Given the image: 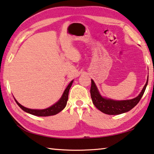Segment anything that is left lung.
<instances>
[{"label":"left lung","mask_w":154,"mask_h":154,"mask_svg":"<svg viewBox=\"0 0 154 154\" xmlns=\"http://www.w3.org/2000/svg\"><path fill=\"white\" fill-rule=\"evenodd\" d=\"M148 84V79L146 81L141 93L136 98L128 100L116 101L102 97L98 91L93 80L91 79V96L93 104L95 107L102 111V113L108 115H119L129 111L135 107L140 102L145 91L146 87Z\"/></svg>","instance_id":"obj_1"}]
</instances>
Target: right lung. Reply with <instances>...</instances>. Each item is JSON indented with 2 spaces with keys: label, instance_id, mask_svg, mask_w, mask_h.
<instances>
[{
  "label": "right lung",
  "instance_id": "1",
  "mask_svg": "<svg viewBox=\"0 0 154 154\" xmlns=\"http://www.w3.org/2000/svg\"><path fill=\"white\" fill-rule=\"evenodd\" d=\"M73 82L72 81L70 82V83L68 84L67 88H66L65 91L63 92L62 97H61V99L59 100L58 102H57L56 104L52 105V106H50L48 109H42V110H37V109H27V108L24 107L22 106L21 104H20L17 100H15L17 104L20 106L21 109L23 110L24 111L27 112V113H30L32 115H34V116H42V117H45V116H54V115H56L59 113V112L62 111V110L66 107V104H67V101L68 99V93H69V90L71 86H72V84Z\"/></svg>",
  "mask_w": 154,
  "mask_h": 154
}]
</instances>
